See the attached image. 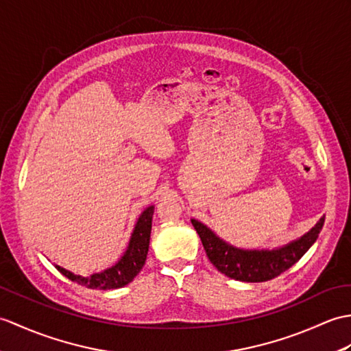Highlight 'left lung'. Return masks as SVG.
Segmentation results:
<instances>
[{
	"label": "left lung",
	"mask_w": 351,
	"mask_h": 351,
	"mask_svg": "<svg viewBox=\"0 0 351 351\" xmlns=\"http://www.w3.org/2000/svg\"><path fill=\"white\" fill-rule=\"evenodd\" d=\"M191 224L199 234L210 263L219 272L243 282H263L287 271L313 247L324 224V217L300 238L272 250L238 248L219 238L197 219L191 218Z\"/></svg>",
	"instance_id": "1"
}]
</instances>
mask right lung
<instances>
[{
  "instance_id": "obj_1",
  "label": "right lung",
  "mask_w": 351,
  "mask_h": 351,
  "mask_svg": "<svg viewBox=\"0 0 351 351\" xmlns=\"http://www.w3.org/2000/svg\"><path fill=\"white\" fill-rule=\"evenodd\" d=\"M154 208L156 206L151 205L138 215L133 233L130 236L127 250L115 265L104 269L101 272L91 274L89 276L76 275L60 265H55V267L73 282H77L80 286H85L88 289L112 290L127 286V284L132 282L134 280V276L142 271V267L146 262V256H148L149 250Z\"/></svg>"
}]
</instances>
